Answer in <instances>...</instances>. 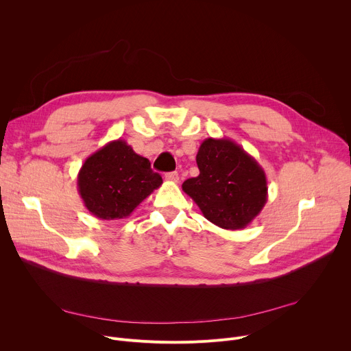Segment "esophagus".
Returning a JSON list of instances; mask_svg holds the SVG:
<instances>
[{
  "label": "esophagus",
  "instance_id": "esophagus-1",
  "mask_svg": "<svg viewBox=\"0 0 351 351\" xmlns=\"http://www.w3.org/2000/svg\"><path fill=\"white\" fill-rule=\"evenodd\" d=\"M165 180L176 183V182L179 180V175H178V172H168V173H165Z\"/></svg>",
  "mask_w": 351,
  "mask_h": 351
}]
</instances>
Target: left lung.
Wrapping results in <instances>:
<instances>
[{
  "instance_id": "left-lung-1",
  "label": "left lung",
  "mask_w": 351,
  "mask_h": 351,
  "mask_svg": "<svg viewBox=\"0 0 351 351\" xmlns=\"http://www.w3.org/2000/svg\"><path fill=\"white\" fill-rule=\"evenodd\" d=\"M199 175L184 180L183 191L214 225L239 230L261 213L268 198L260 164L230 138H206L195 157Z\"/></svg>"
}]
</instances>
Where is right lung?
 I'll use <instances>...</instances> for the list:
<instances>
[{
    "label": "right lung",
    "instance_id": "add662e5",
    "mask_svg": "<svg viewBox=\"0 0 351 351\" xmlns=\"http://www.w3.org/2000/svg\"><path fill=\"white\" fill-rule=\"evenodd\" d=\"M162 184L149 161L133 152L125 140H114L91 154L77 175L84 207L106 221L123 219Z\"/></svg>",
    "mask_w": 351,
    "mask_h": 351
}]
</instances>
